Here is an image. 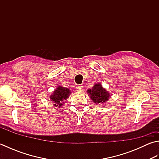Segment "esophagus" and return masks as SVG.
<instances>
[{
  "label": "esophagus",
  "instance_id": "obj_1",
  "mask_svg": "<svg viewBox=\"0 0 159 159\" xmlns=\"http://www.w3.org/2000/svg\"><path fill=\"white\" fill-rule=\"evenodd\" d=\"M76 90L77 91V92H82V91H83V87L82 85H77L76 87Z\"/></svg>",
  "mask_w": 159,
  "mask_h": 159
}]
</instances>
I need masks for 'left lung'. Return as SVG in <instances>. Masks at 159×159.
<instances>
[{"instance_id":"left-lung-1","label":"left lung","mask_w":159,"mask_h":159,"mask_svg":"<svg viewBox=\"0 0 159 159\" xmlns=\"http://www.w3.org/2000/svg\"><path fill=\"white\" fill-rule=\"evenodd\" d=\"M87 92L92 102L96 104L105 103L111 96L110 93L100 83L95 84L92 89H89Z\"/></svg>"}]
</instances>
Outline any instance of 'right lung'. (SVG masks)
Segmentation results:
<instances>
[{
	"label": "right lung",
	"mask_w": 159,
	"mask_h": 159,
	"mask_svg": "<svg viewBox=\"0 0 159 159\" xmlns=\"http://www.w3.org/2000/svg\"><path fill=\"white\" fill-rule=\"evenodd\" d=\"M71 91L67 88L61 85H58L53 93L50 96V99L53 106L55 107H62L64 104V101L68 98L71 94Z\"/></svg>",
	"instance_id": "add662e5"
}]
</instances>
